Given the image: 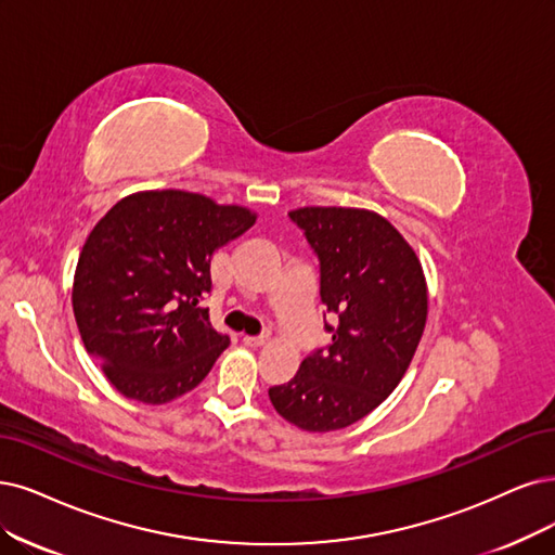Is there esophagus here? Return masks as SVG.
<instances>
[{
	"label": "esophagus",
	"instance_id": "34e87169",
	"mask_svg": "<svg viewBox=\"0 0 555 555\" xmlns=\"http://www.w3.org/2000/svg\"><path fill=\"white\" fill-rule=\"evenodd\" d=\"M242 343L246 347H260L264 343V336H242Z\"/></svg>",
	"mask_w": 555,
	"mask_h": 555
}]
</instances>
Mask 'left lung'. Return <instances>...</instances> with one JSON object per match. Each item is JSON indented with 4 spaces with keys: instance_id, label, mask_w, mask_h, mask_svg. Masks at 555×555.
I'll return each instance as SVG.
<instances>
[{
    "instance_id": "8db88e82",
    "label": "left lung",
    "mask_w": 555,
    "mask_h": 555,
    "mask_svg": "<svg viewBox=\"0 0 555 555\" xmlns=\"http://www.w3.org/2000/svg\"><path fill=\"white\" fill-rule=\"evenodd\" d=\"M288 217L318 256L332 340L272 386L270 400L306 433H332L371 414L406 373L427 320L425 276L412 246L377 212L299 208Z\"/></svg>"
}]
</instances>
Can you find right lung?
I'll return each mask as SVG.
<instances>
[{"instance_id":"obj_1","label":"right lung","mask_w":555,"mask_h":555,"mask_svg":"<svg viewBox=\"0 0 555 555\" xmlns=\"http://www.w3.org/2000/svg\"><path fill=\"white\" fill-rule=\"evenodd\" d=\"M256 221L240 205L164 190L118 201L79 254L73 311L116 391L164 404L196 388L231 338L210 324V262Z\"/></svg>"}]
</instances>
